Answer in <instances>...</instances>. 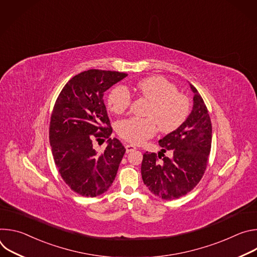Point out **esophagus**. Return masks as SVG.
I'll use <instances>...</instances> for the list:
<instances>
[{
    "label": "esophagus",
    "instance_id": "1",
    "mask_svg": "<svg viewBox=\"0 0 257 257\" xmlns=\"http://www.w3.org/2000/svg\"><path fill=\"white\" fill-rule=\"evenodd\" d=\"M125 149H126V153H131V152H133V151L136 150L135 146H134V145H131V144H127V145L125 146Z\"/></svg>",
    "mask_w": 257,
    "mask_h": 257
}]
</instances>
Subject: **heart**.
I'll return each mask as SVG.
<instances>
[{
	"instance_id": "obj_1",
	"label": "heart",
	"mask_w": 257,
	"mask_h": 257,
	"mask_svg": "<svg viewBox=\"0 0 257 257\" xmlns=\"http://www.w3.org/2000/svg\"><path fill=\"white\" fill-rule=\"evenodd\" d=\"M137 92L151 101L148 118L131 117L118 122L117 132L121 138L141 144L154 137L158 129L170 133L178 129L190 112L189 98L178 92L177 86L163 76H152L136 84ZM131 104V95L125 86L118 85L107 95L108 108L115 114H123Z\"/></svg>"
}]
</instances>
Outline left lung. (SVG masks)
Listing matches in <instances>:
<instances>
[{"label":"left lung","mask_w":257,"mask_h":257,"mask_svg":"<svg viewBox=\"0 0 257 257\" xmlns=\"http://www.w3.org/2000/svg\"><path fill=\"white\" fill-rule=\"evenodd\" d=\"M190 86L194 92L193 108L186 121L159 140L163 148L159 155L149 152L143 155V183L153 194L165 200L180 198L190 192L203 177L208 163L211 121L201 95L192 84ZM167 150L172 153L171 158L164 157Z\"/></svg>","instance_id":"left-lung-1"}]
</instances>
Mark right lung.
I'll return each mask as SVG.
<instances>
[{"mask_svg": "<svg viewBox=\"0 0 257 257\" xmlns=\"http://www.w3.org/2000/svg\"><path fill=\"white\" fill-rule=\"evenodd\" d=\"M126 73L90 69L72 77L61 90L51 116L50 143L55 165L71 190L84 197L104 193L114 182L126 152L117 138L103 102V93ZM108 139L97 153L94 140Z\"/></svg>", "mask_w": 257, "mask_h": 257, "instance_id": "obj_1", "label": "right lung"}]
</instances>
